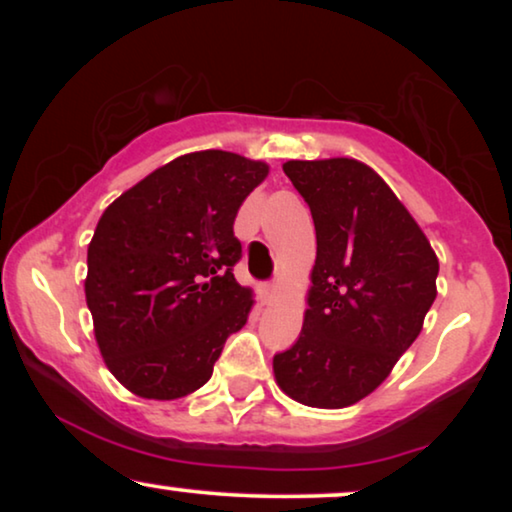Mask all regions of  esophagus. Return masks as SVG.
<instances>
[{
  "label": "esophagus",
  "mask_w": 512,
  "mask_h": 512,
  "mask_svg": "<svg viewBox=\"0 0 512 512\" xmlns=\"http://www.w3.org/2000/svg\"><path fill=\"white\" fill-rule=\"evenodd\" d=\"M275 296H277V284H275V282L261 286V298H263V303H270V300L275 298Z\"/></svg>",
  "instance_id": "1"
}]
</instances>
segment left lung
<instances>
[{
    "label": "left lung",
    "instance_id": "8db88e82",
    "mask_svg": "<svg viewBox=\"0 0 512 512\" xmlns=\"http://www.w3.org/2000/svg\"><path fill=\"white\" fill-rule=\"evenodd\" d=\"M284 174L310 205L317 261L303 331L272 370L293 401L347 408L380 387L417 340L438 293V258L373 167L289 160Z\"/></svg>",
    "mask_w": 512,
    "mask_h": 512
}]
</instances>
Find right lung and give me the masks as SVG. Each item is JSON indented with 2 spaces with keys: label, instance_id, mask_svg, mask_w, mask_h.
<instances>
[{
  "label": "right lung",
  "instance_id": "obj_1",
  "mask_svg": "<svg viewBox=\"0 0 512 512\" xmlns=\"http://www.w3.org/2000/svg\"><path fill=\"white\" fill-rule=\"evenodd\" d=\"M270 167L195 151L158 167L104 209L88 244L86 303L111 375L174 401L212 377L254 293L237 284V209Z\"/></svg>",
  "mask_w": 512,
  "mask_h": 512
}]
</instances>
